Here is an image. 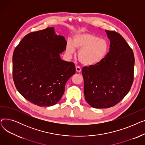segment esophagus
Segmentation results:
<instances>
[{
	"instance_id": "obj_1",
	"label": "esophagus",
	"mask_w": 145,
	"mask_h": 145,
	"mask_svg": "<svg viewBox=\"0 0 145 145\" xmlns=\"http://www.w3.org/2000/svg\"><path fill=\"white\" fill-rule=\"evenodd\" d=\"M76 72H78V73H80V72H81V71H82V69H81V68L79 67V66H76Z\"/></svg>"
}]
</instances>
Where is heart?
<instances>
[{
    "label": "heart",
    "mask_w": 145,
    "mask_h": 145,
    "mask_svg": "<svg viewBox=\"0 0 145 145\" xmlns=\"http://www.w3.org/2000/svg\"><path fill=\"white\" fill-rule=\"evenodd\" d=\"M108 43L105 39H99L96 36L89 33L75 35L72 42L67 41L66 52L71 56L79 50L78 59L81 63L86 66L94 65L101 62L108 50Z\"/></svg>",
    "instance_id": "b5f03b06"
}]
</instances>
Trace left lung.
Wrapping results in <instances>:
<instances>
[{"instance_id":"8db88e82","label":"left lung","mask_w":145,"mask_h":145,"mask_svg":"<svg viewBox=\"0 0 145 145\" xmlns=\"http://www.w3.org/2000/svg\"><path fill=\"white\" fill-rule=\"evenodd\" d=\"M109 52L99 63L82 69L84 94L94 108H109L128 93L133 81L135 57L132 49L119 33L106 30Z\"/></svg>"}]
</instances>
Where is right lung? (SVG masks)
<instances>
[{"label":"right lung","instance_id":"right-lung-1","mask_svg":"<svg viewBox=\"0 0 145 145\" xmlns=\"http://www.w3.org/2000/svg\"><path fill=\"white\" fill-rule=\"evenodd\" d=\"M67 42L54 27L26 35L13 54V79L18 92L39 106H52L62 97L75 65L60 58Z\"/></svg>","mask_w":145,"mask_h":145}]
</instances>
